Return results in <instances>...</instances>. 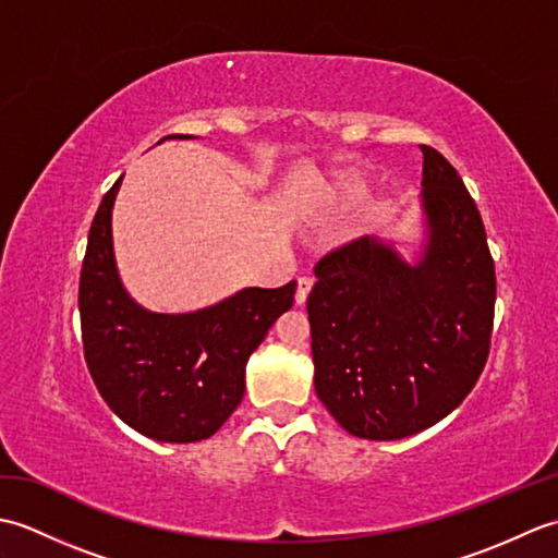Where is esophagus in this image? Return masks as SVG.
<instances>
[{
  "label": "esophagus",
  "mask_w": 558,
  "mask_h": 558,
  "mask_svg": "<svg viewBox=\"0 0 558 558\" xmlns=\"http://www.w3.org/2000/svg\"><path fill=\"white\" fill-rule=\"evenodd\" d=\"M312 288H314V280H312V278H300L298 292H294V302H298V306H304V304H306V300H310Z\"/></svg>",
  "instance_id": "1"
}]
</instances>
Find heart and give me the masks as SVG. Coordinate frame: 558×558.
Here are the masks:
<instances>
[{
	"mask_svg": "<svg viewBox=\"0 0 558 558\" xmlns=\"http://www.w3.org/2000/svg\"><path fill=\"white\" fill-rule=\"evenodd\" d=\"M362 192H364L362 182L354 180V177H348V174L338 177L333 189H330V194H333L336 204H340V206H348V204H352V201H357L362 196Z\"/></svg>",
	"mask_w": 558,
	"mask_h": 558,
	"instance_id": "obj_1",
	"label": "heart"
}]
</instances>
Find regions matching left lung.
I'll list each match as a JSON object with an SVG mask.
<instances>
[{
    "mask_svg": "<svg viewBox=\"0 0 558 558\" xmlns=\"http://www.w3.org/2000/svg\"><path fill=\"white\" fill-rule=\"evenodd\" d=\"M414 258L362 236L318 260L306 302L316 396L352 436L398 441L429 429L477 384L489 354L496 276L475 201L422 146Z\"/></svg>",
    "mask_w": 558,
    "mask_h": 558,
    "instance_id": "8db88e82",
    "label": "left lung"
}]
</instances>
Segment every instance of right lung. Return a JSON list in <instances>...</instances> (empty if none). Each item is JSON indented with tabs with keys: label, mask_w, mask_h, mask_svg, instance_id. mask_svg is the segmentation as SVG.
I'll use <instances>...</instances> for the list:
<instances>
[{
	"label": "right lung",
	"mask_w": 558,
	"mask_h": 558,
	"mask_svg": "<svg viewBox=\"0 0 558 558\" xmlns=\"http://www.w3.org/2000/svg\"><path fill=\"white\" fill-rule=\"evenodd\" d=\"M120 184L122 177L102 196L81 268L86 364L102 400L124 424L153 441L194 444L216 434L242 402L246 362L278 316L292 310L298 282L244 288L186 314L146 310L117 270L112 208Z\"/></svg>",
	"instance_id": "add662e5"
}]
</instances>
